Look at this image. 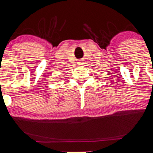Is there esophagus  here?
<instances>
[{"mask_svg":"<svg viewBox=\"0 0 153 153\" xmlns=\"http://www.w3.org/2000/svg\"><path fill=\"white\" fill-rule=\"evenodd\" d=\"M79 64H82V63H81V62H79Z\"/></svg>","mask_w":153,"mask_h":153,"instance_id":"34e87169","label":"esophagus"}]
</instances>
